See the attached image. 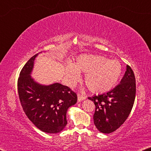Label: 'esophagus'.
Here are the masks:
<instances>
[{
	"label": "esophagus",
	"instance_id": "esophagus-1",
	"mask_svg": "<svg viewBox=\"0 0 151 151\" xmlns=\"http://www.w3.org/2000/svg\"><path fill=\"white\" fill-rule=\"evenodd\" d=\"M86 97L85 96H84V95H82L80 93H78V101H82L83 100H85Z\"/></svg>",
	"mask_w": 151,
	"mask_h": 151
}]
</instances>
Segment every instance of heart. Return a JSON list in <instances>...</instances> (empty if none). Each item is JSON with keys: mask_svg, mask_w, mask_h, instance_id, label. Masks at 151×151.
<instances>
[{"mask_svg": "<svg viewBox=\"0 0 151 151\" xmlns=\"http://www.w3.org/2000/svg\"><path fill=\"white\" fill-rule=\"evenodd\" d=\"M86 73L84 83L91 92L102 93L109 91L118 81L122 74V66L118 61L109 60L98 55H83L75 63L66 68L67 78L71 83L79 78L78 72Z\"/></svg>", "mask_w": 151, "mask_h": 151, "instance_id": "heart-1", "label": "heart"}]
</instances>
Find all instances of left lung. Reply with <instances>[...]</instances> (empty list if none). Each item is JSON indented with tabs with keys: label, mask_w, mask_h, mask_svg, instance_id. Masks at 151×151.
Masks as SVG:
<instances>
[{
	"label": "left lung",
	"mask_w": 151,
	"mask_h": 151,
	"mask_svg": "<svg viewBox=\"0 0 151 151\" xmlns=\"http://www.w3.org/2000/svg\"><path fill=\"white\" fill-rule=\"evenodd\" d=\"M136 83L129 65L120 83L104 93L88 97L94 102L95 126L103 133H111L121 127L131 112L135 99Z\"/></svg>",
	"instance_id": "obj_1"
}]
</instances>
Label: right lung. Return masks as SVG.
<instances>
[{
  "label": "right lung",
  "instance_id": "add662e5",
  "mask_svg": "<svg viewBox=\"0 0 151 151\" xmlns=\"http://www.w3.org/2000/svg\"><path fill=\"white\" fill-rule=\"evenodd\" d=\"M37 55L31 58L20 71L18 79L20 102L24 113L38 129L57 133L67 125V110L77 102V94L59 83L43 86L35 82L29 74Z\"/></svg>",
  "mask_w": 151,
  "mask_h": 151
}]
</instances>
